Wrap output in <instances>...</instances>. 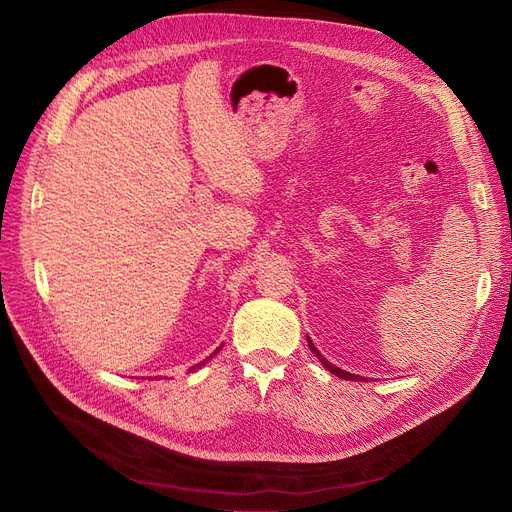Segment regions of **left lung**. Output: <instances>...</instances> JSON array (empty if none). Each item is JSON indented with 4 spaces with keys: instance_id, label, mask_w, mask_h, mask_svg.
<instances>
[{
    "instance_id": "left-lung-1",
    "label": "left lung",
    "mask_w": 512,
    "mask_h": 512,
    "mask_svg": "<svg viewBox=\"0 0 512 512\" xmlns=\"http://www.w3.org/2000/svg\"><path fill=\"white\" fill-rule=\"evenodd\" d=\"M307 345H309V349H311V351H314V355H318V360L324 364V368H326V370H330V372L335 374V376H339V379H345V381H360V376L349 374V372H345V370H341V368H337V366H332L328 360H324V355L316 349V345H314V343L309 341V337H307Z\"/></svg>"
}]
</instances>
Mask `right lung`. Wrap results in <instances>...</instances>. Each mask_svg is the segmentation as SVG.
I'll return each instance as SVG.
<instances>
[{
  "label": "right lung",
  "instance_id": "1",
  "mask_svg": "<svg viewBox=\"0 0 512 512\" xmlns=\"http://www.w3.org/2000/svg\"><path fill=\"white\" fill-rule=\"evenodd\" d=\"M219 349H221V347H219ZM219 349H215V351H213V355H215V353H217ZM209 358H211V355H209ZM209 358H207V360H209ZM207 360H203V362H198L196 366H205V362H207ZM192 368H194V366H192Z\"/></svg>",
  "mask_w": 512,
  "mask_h": 512
}]
</instances>
